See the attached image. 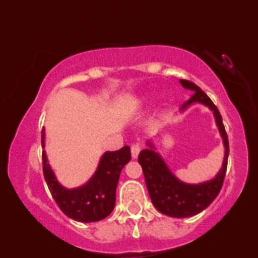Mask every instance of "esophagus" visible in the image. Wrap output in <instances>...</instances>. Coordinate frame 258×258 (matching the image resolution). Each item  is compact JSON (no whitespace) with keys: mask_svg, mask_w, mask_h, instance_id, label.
Segmentation results:
<instances>
[{"mask_svg":"<svg viewBox=\"0 0 258 258\" xmlns=\"http://www.w3.org/2000/svg\"><path fill=\"white\" fill-rule=\"evenodd\" d=\"M139 152H141V146H139V144H133V146L131 147L132 159H137L139 155Z\"/></svg>","mask_w":258,"mask_h":258,"instance_id":"obj_1","label":"esophagus"}]
</instances>
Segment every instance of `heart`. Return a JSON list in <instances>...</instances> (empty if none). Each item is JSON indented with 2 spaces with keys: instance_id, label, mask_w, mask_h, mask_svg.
I'll return each mask as SVG.
<instances>
[{
  "instance_id": "1",
  "label": "heart",
  "mask_w": 258,
  "mask_h": 258,
  "mask_svg": "<svg viewBox=\"0 0 258 258\" xmlns=\"http://www.w3.org/2000/svg\"><path fill=\"white\" fill-rule=\"evenodd\" d=\"M144 103H146V98H143L142 100H139L138 104H144Z\"/></svg>"
}]
</instances>
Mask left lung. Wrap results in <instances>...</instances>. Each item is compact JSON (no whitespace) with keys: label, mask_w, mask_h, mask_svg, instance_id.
I'll use <instances>...</instances> for the list:
<instances>
[{"label":"left lung","mask_w":258,"mask_h":258,"mask_svg":"<svg viewBox=\"0 0 258 258\" xmlns=\"http://www.w3.org/2000/svg\"><path fill=\"white\" fill-rule=\"evenodd\" d=\"M179 82L183 88L194 92L191 98L180 106V114L188 110L194 104L205 105L214 114L216 126L224 147L222 167L214 178L200 183H185L171 171L152 141H147L148 148L139 154L138 162L143 168L148 191L156 210L170 217L184 218L200 214L206 207H209L220 193L226 176L229 146H228L226 130L222 122V116L212 100L193 82L186 80H179Z\"/></svg>","instance_id":"1"}]
</instances>
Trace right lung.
<instances>
[{"mask_svg":"<svg viewBox=\"0 0 258 258\" xmlns=\"http://www.w3.org/2000/svg\"><path fill=\"white\" fill-rule=\"evenodd\" d=\"M42 148L46 146V135L42 130ZM131 160L128 146L116 152H105L100 156L98 166L85 184L67 188L57 179L48 162L46 150L42 152L43 174L59 209L69 218L78 222H97L108 217L115 207V194L120 173Z\"/></svg>","mask_w":258,"mask_h":258,"instance_id":"1","label":"right lung"}]
</instances>
